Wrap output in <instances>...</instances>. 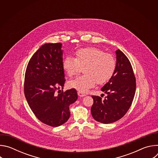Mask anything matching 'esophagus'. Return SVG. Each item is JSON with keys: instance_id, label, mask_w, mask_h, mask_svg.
I'll use <instances>...</instances> for the list:
<instances>
[{"instance_id": "obj_1", "label": "esophagus", "mask_w": 158, "mask_h": 158, "mask_svg": "<svg viewBox=\"0 0 158 158\" xmlns=\"http://www.w3.org/2000/svg\"><path fill=\"white\" fill-rule=\"evenodd\" d=\"M77 94L79 97H84L85 96L86 94L84 93H82V92H81V91H78L77 92Z\"/></svg>"}]
</instances>
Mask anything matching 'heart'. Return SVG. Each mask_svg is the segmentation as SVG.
I'll use <instances>...</instances> for the list:
<instances>
[{
  "mask_svg": "<svg viewBox=\"0 0 158 158\" xmlns=\"http://www.w3.org/2000/svg\"><path fill=\"white\" fill-rule=\"evenodd\" d=\"M62 67L70 77L77 75L84 68L85 74L70 81L69 86L85 93L94 87L97 82L102 84L112 77L116 68V61L111 54L97 48L90 47L77 51L75 58L66 57Z\"/></svg>",
  "mask_w": 158,
  "mask_h": 158,
  "instance_id": "heart-1",
  "label": "heart"
}]
</instances>
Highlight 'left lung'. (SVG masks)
Wrapping results in <instances>:
<instances>
[{
  "label": "left lung",
  "mask_w": 158,
  "mask_h": 158,
  "mask_svg": "<svg viewBox=\"0 0 158 158\" xmlns=\"http://www.w3.org/2000/svg\"><path fill=\"white\" fill-rule=\"evenodd\" d=\"M116 54L114 73L101 88L107 96L104 100L99 96H92V116L103 124L114 123L122 118L131 107L136 92V78L130 61L119 49L116 51Z\"/></svg>",
  "instance_id": "obj_1"
}]
</instances>
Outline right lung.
I'll use <instances>...</instances> for the list:
<instances>
[{
	"label": "right lung",
	"instance_id": "add662e5",
	"mask_svg": "<svg viewBox=\"0 0 158 158\" xmlns=\"http://www.w3.org/2000/svg\"><path fill=\"white\" fill-rule=\"evenodd\" d=\"M61 48V43L42 45L31 58L25 74L24 94L30 108L39 120L52 127L67 122L69 106L78 98L75 89L59 90L65 83Z\"/></svg>",
	"mask_w": 158,
	"mask_h": 158
}]
</instances>
